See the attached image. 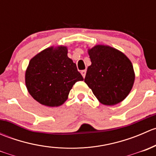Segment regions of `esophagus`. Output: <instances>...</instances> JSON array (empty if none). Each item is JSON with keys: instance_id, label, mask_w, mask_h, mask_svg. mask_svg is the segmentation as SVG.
<instances>
[{"instance_id": "34e87169", "label": "esophagus", "mask_w": 156, "mask_h": 156, "mask_svg": "<svg viewBox=\"0 0 156 156\" xmlns=\"http://www.w3.org/2000/svg\"><path fill=\"white\" fill-rule=\"evenodd\" d=\"M86 72H87V71L86 70H82L81 72V75H82V76H83V78H84V77H85V75H86Z\"/></svg>"}]
</instances>
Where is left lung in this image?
Returning <instances> with one entry per match:
<instances>
[{
	"label": "left lung",
	"instance_id": "obj_1",
	"mask_svg": "<svg viewBox=\"0 0 156 156\" xmlns=\"http://www.w3.org/2000/svg\"><path fill=\"white\" fill-rule=\"evenodd\" d=\"M87 52L91 65L84 82L102 104L114 106L123 101L135 80L130 59L120 50L107 45H96Z\"/></svg>",
	"mask_w": 156,
	"mask_h": 156
}]
</instances>
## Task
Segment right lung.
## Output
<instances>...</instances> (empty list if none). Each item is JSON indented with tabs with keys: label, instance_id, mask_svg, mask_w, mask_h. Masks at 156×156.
Instances as JSON below:
<instances>
[{
	"label": "right lung",
	"instance_id": "1",
	"mask_svg": "<svg viewBox=\"0 0 156 156\" xmlns=\"http://www.w3.org/2000/svg\"><path fill=\"white\" fill-rule=\"evenodd\" d=\"M67 53V47H50L30 60L25 75L26 87L30 95L44 106L62 105L75 82L84 80Z\"/></svg>",
	"mask_w": 156,
	"mask_h": 156
}]
</instances>
